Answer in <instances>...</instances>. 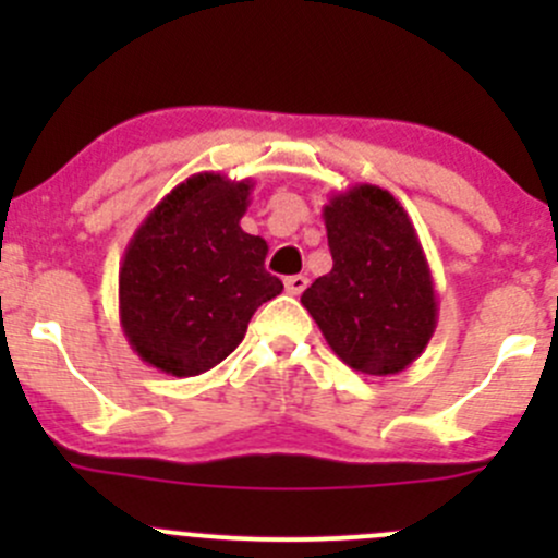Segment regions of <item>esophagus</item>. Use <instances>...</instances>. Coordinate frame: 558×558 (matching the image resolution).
<instances>
[{"label": "esophagus", "instance_id": "1", "mask_svg": "<svg viewBox=\"0 0 558 558\" xmlns=\"http://www.w3.org/2000/svg\"><path fill=\"white\" fill-rule=\"evenodd\" d=\"M305 289H307L305 275H291V278H286V291H289V294L300 296Z\"/></svg>", "mask_w": 558, "mask_h": 558}]
</instances>
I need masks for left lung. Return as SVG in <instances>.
I'll return each mask as SVG.
<instances>
[{
    "label": "left lung",
    "mask_w": 558,
    "mask_h": 558,
    "mask_svg": "<svg viewBox=\"0 0 558 558\" xmlns=\"http://www.w3.org/2000/svg\"><path fill=\"white\" fill-rule=\"evenodd\" d=\"M331 272L302 294L331 351L362 375H397L429 345L437 294L404 207L380 185L356 183L324 205Z\"/></svg>",
    "instance_id": "1"
}]
</instances>
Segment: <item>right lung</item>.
<instances>
[{
	"mask_svg": "<svg viewBox=\"0 0 558 558\" xmlns=\"http://www.w3.org/2000/svg\"><path fill=\"white\" fill-rule=\"evenodd\" d=\"M251 180L199 172L174 185L123 251L118 315L150 367L191 378L243 342L251 315L283 291L264 269L267 243L240 227Z\"/></svg>",
	"mask_w": 558,
	"mask_h": 558,
	"instance_id": "obj_1",
	"label": "right lung"
}]
</instances>
